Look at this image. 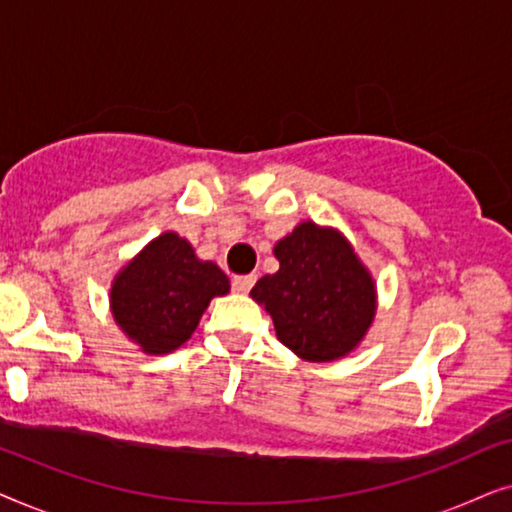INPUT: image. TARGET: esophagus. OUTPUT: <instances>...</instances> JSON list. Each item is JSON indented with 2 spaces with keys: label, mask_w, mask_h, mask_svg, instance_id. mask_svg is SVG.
<instances>
[{
  "label": "esophagus",
  "mask_w": 512,
  "mask_h": 512,
  "mask_svg": "<svg viewBox=\"0 0 512 512\" xmlns=\"http://www.w3.org/2000/svg\"><path fill=\"white\" fill-rule=\"evenodd\" d=\"M256 284V275H237L233 277V289L237 293H249L251 286Z\"/></svg>",
  "instance_id": "obj_1"
}]
</instances>
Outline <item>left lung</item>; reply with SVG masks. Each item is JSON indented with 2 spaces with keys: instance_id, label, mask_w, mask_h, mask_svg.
Instances as JSON below:
<instances>
[{
  "instance_id": "8db88e82",
  "label": "left lung",
  "mask_w": 512,
  "mask_h": 512,
  "mask_svg": "<svg viewBox=\"0 0 512 512\" xmlns=\"http://www.w3.org/2000/svg\"><path fill=\"white\" fill-rule=\"evenodd\" d=\"M279 270L251 289L272 317L277 338L300 359L347 356L375 319V282L347 237L303 221L275 244Z\"/></svg>"
}]
</instances>
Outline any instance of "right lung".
<instances>
[{
	"label": "right lung",
	"instance_id": "obj_1",
	"mask_svg": "<svg viewBox=\"0 0 512 512\" xmlns=\"http://www.w3.org/2000/svg\"><path fill=\"white\" fill-rule=\"evenodd\" d=\"M230 282L219 265L200 261L177 233L151 240L114 277V321L146 354H170L191 338L209 300L226 296Z\"/></svg>",
	"mask_w": 512,
	"mask_h": 512
}]
</instances>
